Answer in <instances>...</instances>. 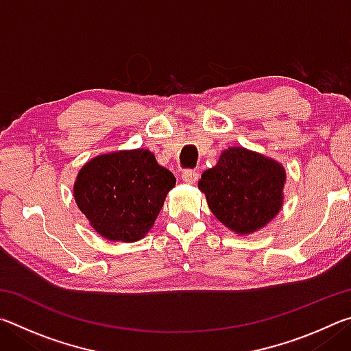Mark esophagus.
<instances>
[{
  "label": "esophagus",
  "instance_id": "1",
  "mask_svg": "<svg viewBox=\"0 0 351 351\" xmlns=\"http://www.w3.org/2000/svg\"><path fill=\"white\" fill-rule=\"evenodd\" d=\"M181 178H182L184 182L195 184L199 180V173H198V171H195V170H184Z\"/></svg>",
  "mask_w": 351,
  "mask_h": 351
}]
</instances>
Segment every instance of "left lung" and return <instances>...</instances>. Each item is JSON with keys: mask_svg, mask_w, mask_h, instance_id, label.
I'll return each mask as SVG.
<instances>
[{"mask_svg": "<svg viewBox=\"0 0 351 351\" xmlns=\"http://www.w3.org/2000/svg\"><path fill=\"white\" fill-rule=\"evenodd\" d=\"M287 171L276 159L229 147L215 167L201 175L198 189L213 215L239 235L254 234L277 217L283 206Z\"/></svg>", "mask_w": 351, "mask_h": 351, "instance_id": "1", "label": "left lung"}]
</instances>
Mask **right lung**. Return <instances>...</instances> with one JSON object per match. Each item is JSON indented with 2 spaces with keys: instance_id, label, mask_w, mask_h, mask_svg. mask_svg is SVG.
Returning a JSON list of instances; mask_svg holds the SVG:
<instances>
[{
  "instance_id": "right-lung-1",
  "label": "right lung",
  "mask_w": 351,
  "mask_h": 351,
  "mask_svg": "<svg viewBox=\"0 0 351 351\" xmlns=\"http://www.w3.org/2000/svg\"><path fill=\"white\" fill-rule=\"evenodd\" d=\"M176 178L150 150L111 152L93 158L77 173L74 199L91 228L110 241L144 239Z\"/></svg>"
}]
</instances>
